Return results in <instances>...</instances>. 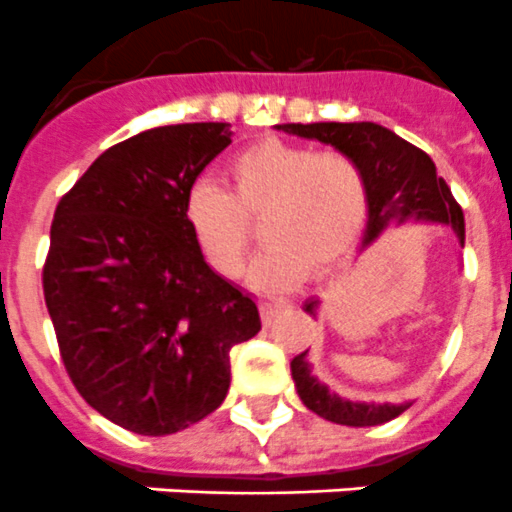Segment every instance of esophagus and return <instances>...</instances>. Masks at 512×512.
<instances>
[{
    "label": "esophagus",
    "instance_id": "1",
    "mask_svg": "<svg viewBox=\"0 0 512 512\" xmlns=\"http://www.w3.org/2000/svg\"><path fill=\"white\" fill-rule=\"evenodd\" d=\"M287 310V305H277V302H261V323L269 328V325L277 323V318Z\"/></svg>",
    "mask_w": 512,
    "mask_h": 512
}]
</instances>
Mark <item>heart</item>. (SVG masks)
Here are the masks:
<instances>
[{
  "instance_id": "1",
  "label": "heart",
  "mask_w": 512,
  "mask_h": 512,
  "mask_svg": "<svg viewBox=\"0 0 512 512\" xmlns=\"http://www.w3.org/2000/svg\"><path fill=\"white\" fill-rule=\"evenodd\" d=\"M228 192L197 182L182 217L217 277L238 279L261 220L266 248L251 269L261 292L292 289L312 269H333L359 241L369 217V182L354 156L315 153L282 138H261L225 166Z\"/></svg>"
}]
</instances>
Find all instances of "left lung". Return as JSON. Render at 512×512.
I'll list each match as a JSON object with an SVG mask.
<instances>
[{"mask_svg":"<svg viewBox=\"0 0 512 512\" xmlns=\"http://www.w3.org/2000/svg\"><path fill=\"white\" fill-rule=\"evenodd\" d=\"M300 138L320 140L336 151L348 153L359 161L369 182V223H366L364 246L374 243L392 223L405 220H428V223H446L459 235L464 246V212L454 200L449 184L436 174V164L431 156L413 143L402 140L392 130L382 128L377 122H310V125H277ZM305 312L315 318L318 300L305 302ZM305 354L292 359V379H295L297 395L305 402V408L330 423L354 425H382L397 418L410 408L405 405H374V402H351L320 384L310 374Z\"/></svg>","mask_w":512,"mask_h":512,"instance_id":"8db88e82","label":"left lung"}]
</instances>
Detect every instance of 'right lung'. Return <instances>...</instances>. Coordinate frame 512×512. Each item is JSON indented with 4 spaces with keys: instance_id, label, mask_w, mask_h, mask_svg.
<instances>
[{
    "instance_id": "add662e5",
    "label": "right lung",
    "mask_w": 512,
    "mask_h": 512,
    "mask_svg": "<svg viewBox=\"0 0 512 512\" xmlns=\"http://www.w3.org/2000/svg\"><path fill=\"white\" fill-rule=\"evenodd\" d=\"M230 135L228 122L133 135L53 215L43 295L63 366L99 415L140 436H169L220 408L230 348L261 330L256 302L205 264L182 217Z\"/></svg>"
}]
</instances>
